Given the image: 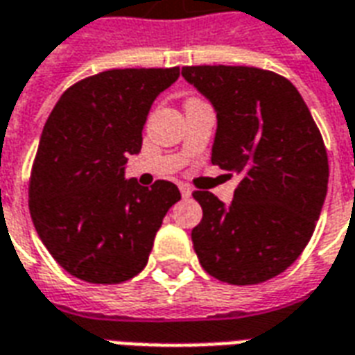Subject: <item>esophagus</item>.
Here are the masks:
<instances>
[{
	"label": "esophagus",
	"mask_w": 355,
	"mask_h": 355,
	"mask_svg": "<svg viewBox=\"0 0 355 355\" xmlns=\"http://www.w3.org/2000/svg\"><path fill=\"white\" fill-rule=\"evenodd\" d=\"M178 188H180V193H182V198H190V196H192V188H190L188 184H180Z\"/></svg>",
	"instance_id": "obj_1"
}]
</instances>
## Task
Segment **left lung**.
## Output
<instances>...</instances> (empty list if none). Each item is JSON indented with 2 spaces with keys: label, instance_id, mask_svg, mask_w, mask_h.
<instances>
[{
  "label": "left lung",
  "instance_id": "obj_1",
  "mask_svg": "<svg viewBox=\"0 0 355 355\" xmlns=\"http://www.w3.org/2000/svg\"><path fill=\"white\" fill-rule=\"evenodd\" d=\"M182 76L216 112L211 162L241 175L226 207L215 193H192L203 209L192 230L200 264L232 285L272 279L312 238L327 196L321 132L297 87L253 66H184Z\"/></svg>",
  "mask_w": 355,
  "mask_h": 355
}]
</instances>
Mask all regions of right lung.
<instances>
[{
  "mask_svg": "<svg viewBox=\"0 0 355 355\" xmlns=\"http://www.w3.org/2000/svg\"><path fill=\"white\" fill-rule=\"evenodd\" d=\"M178 76V66L106 70L66 89L51 112L28 205L43 245L73 277L121 283L146 266L180 192L169 180H125V163L142 148L152 102Z\"/></svg>",
  "mask_w": 355,
  "mask_h": 355,
  "instance_id": "1",
  "label": "right lung"
}]
</instances>
